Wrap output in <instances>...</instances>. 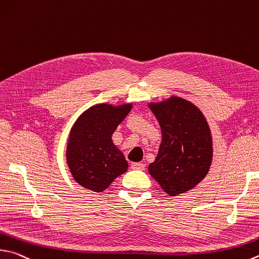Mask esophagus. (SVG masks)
Returning a JSON list of instances; mask_svg holds the SVG:
<instances>
[{
    "mask_svg": "<svg viewBox=\"0 0 259 259\" xmlns=\"http://www.w3.org/2000/svg\"><path fill=\"white\" fill-rule=\"evenodd\" d=\"M131 168L134 170H145V164L144 163H133L131 164Z\"/></svg>",
    "mask_w": 259,
    "mask_h": 259,
    "instance_id": "1",
    "label": "esophagus"
}]
</instances>
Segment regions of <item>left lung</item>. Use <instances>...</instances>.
Listing matches in <instances>:
<instances>
[{
	"label": "left lung",
	"instance_id": "left-lung-1",
	"mask_svg": "<svg viewBox=\"0 0 259 259\" xmlns=\"http://www.w3.org/2000/svg\"><path fill=\"white\" fill-rule=\"evenodd\" d=\"M162 130V143L148 172L170 196L195 188L208 173L213 144L199 109L180 97L149 104Z\"/></svg>",
	"mask_w": 259,
	"mask_h": 259
}]
</instances>
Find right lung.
Instances as JSON below:
<instances>
[{
  "label": "right lung",
  "instance_id": "right-lung-1",
  "mask_svg": "<svg viewBox=\"0 0 259 259\" xmlns=\"http://www.w3.org/2000/svg\"><path fill=\"white\" fill-rule=\"evenodd\" d=\"M131 107V104H98L84 111L73 124L67 163L74 180L86 189L104 191L128 170V162L112 142V135Z\"/></svg>",
  "mask_w": 259,
  "mask_h": 259
}]
</instances>
